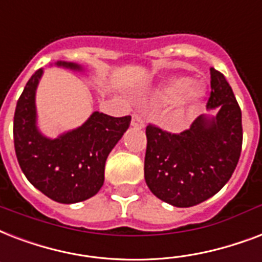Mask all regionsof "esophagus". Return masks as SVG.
Segmentation results:
<instances>
[{
    "instance_id": "esophagus-1",
    "label": "esophagus",
    "mask_w": 262,
    "mask_h": 262,
    "mask_svg": "<svg viewBox=\"0 0 262 262\" xmlns=\"http://www.w3.org/2000/svg\"><path fill=\"white\" fill-rule=\"evenodd\" d=\"M131 125L134 128H143L145 127V121H143V117L141 115H133V119H131Z\"/></svg>"
}]
</instances>
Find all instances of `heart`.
Wrapping results in <instances>:
<instances>
[{"instance_id":"b5f03b06","label":"heart","mask_w":262,"mask_h":262,"mask_svg":"<svg viewBox=\"0 0 262 262\" xmlns=\"http://www.w3.org/2000/svg\"><path fill=\"white\" fill-rule=\"evenodd\" d=\"M156 97L163 102H173L179 99L180 105L192 106L204 97V89L200 83H192L188 78H173L157 89Z\"/></svg>"}]
</instances>
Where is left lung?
Returning <instances> with one entry per match:
<instances>
[{
	"instance_id": "left-lung-1",
	"label": "left lung",
	"mask_w": 262,
	"mask_h": 262,
	"mask_svg": "<svg viewBox=\"0 0 262 262\" xmlns=\"http://www.w3.org/2000/svg\"><path fill=\"white\" fill-rule=\"evenodd\" d=\"M208 111L191 127L169 134L147 125L145 180L164 202L190 208L217 194L234 173L242 149V112L232 89L210 68Z\"/></svg>"
}]
</instances>
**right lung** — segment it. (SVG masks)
<instances>
[{"mask_svg":"<svg viewBox=\"0 0 262 262\" xmlns=\"http://www.w3.org/2000/svg\"><path fill=\"white\" fill-rule=\"evenodd\" d=\"M56 67L83 72L76 62ZM43 75L40 68L28 80L16 105L13 141L16 157L28 182L50 200L76 204L95 195L103 184L109 153L128 129L131 116L93 112L80 127L49 138L38 127L35 95Z\"/></svg>","mask_w":262,"mask_h":262,"instance_id":"obj_1","label":"right lung"}]
</instances>
